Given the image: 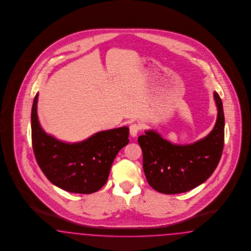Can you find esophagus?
<instances>
[{"label":"esophagus","mask_w":251,"mask_h":251,"mask_svg":"<svg viewBox=\"0 0 251 251\" xmlns=\"http://www.w3.org/2000/svg\"><path fill=\"white\" fill-rule=\"evenodd\" d=\"M140 130V126L138 124H131L130 126V134L131 137H135Z\"/></svg>","instance_id":"obj_1"}]
</instances>
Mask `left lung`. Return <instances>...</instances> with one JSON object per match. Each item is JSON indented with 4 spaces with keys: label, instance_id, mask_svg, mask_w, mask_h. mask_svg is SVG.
Instances as JSON below:
<instances>
[{
    "label": "left lung",
    "instance_id": "left-lung-1",
    "mask_svg": "<svg viewBox=\"0 0 251 251\" xmlns=\"http://www.w3.org/2000/svg\"><path fill=\"white\" fill-rule=\"evenodd\" d=\"M218 115L210 132L187 145L173 144L155 130L138 137L143 169L155 191L176 194L191 191L209 178L221 160L224 145V113L220 95L214 91Z\"/></svg>",
    "mask_w": 251,
    "mask_h": 251
}]
</instances>
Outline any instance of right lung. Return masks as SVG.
<instances>
[{"label":"right lung","instance_id":"obj_1","mask_svg":"<svg viewBox=\"0 0 251 251\" xmlns=\"http://www.w3.org/2000/svg\"><path fill=\"white\" fill-rule=\"evenodd\" d=\"M34 97L30 123L33 152L41 170L61 190L81 194L99 191L106 183L117 154L129 143V128L100 130L80 142L59 140L42 128Z\"/></svg>","mask_w":251,"mask_h":251}]
</instances>
